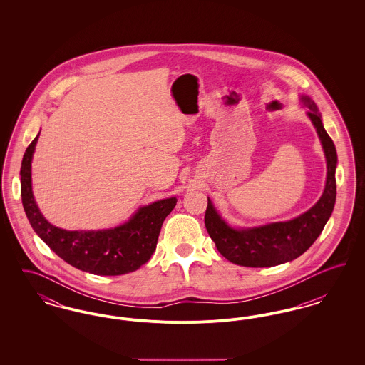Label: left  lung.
Returning <instances> with one entry per match:
<instances>
[{
  "mask_svg": "<svg viewBox=\"0 0 365 365\" xmlns=\"http://www.w3.org/2000/svg\"><path fill=\"white\" fill-rule=\"evenodd\" d=\"M302 101L309 109L308 116L316 127L324 149L327 160L326 189L312 208L293 220L245 230L227 226L208 198L205 227L209 237L220 255L237 265L262 268L294 260L312 246L332 213L336 197V150L323 127L316 104L309 97H302Z\"/></svg>",
  "mask_w": 365,
  "mask_h": 365,
  "instance_id": "left-lung-1",
  "label": "left lung"
}]
</instances>
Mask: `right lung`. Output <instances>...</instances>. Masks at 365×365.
<instances>
[{"instance_id": "add662e5", "label": "right lung", "mask_w": 365, "mask_h": 365, "mask_svg": "<svg viewBox=\"0 0 365 365\" xmlns=\"http://www.w3.org/2000/svg\"><path fill=\"white\" fill-rule=\"evenodd\" d=\"M38 135L26 149L20 168L21 202L35 232L60 259L81 271L103 277L137 271L156 250L163 222L175 208L176 198L143 207L130 222L110 230L67 231L52 226L41 215L31 190V158Z\"/></svg>"}]
</instances>
